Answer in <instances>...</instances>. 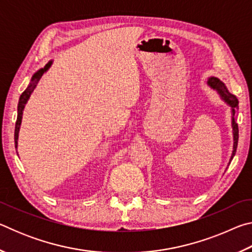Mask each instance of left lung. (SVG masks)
<instances>
[{
	"mask_svg": "<svg viewBox=\"0 0 252 252\" xmlns=\"http://www.w3.org/2000/svg\"><path fill=\"white\" fill-rule=\"evenodd\" d=\"M208 84L209 87H211L212 89H215V90L219 93L221 99H222L225 103L229 104L231 106V111H232V133H233V151H232V156H231V159L230 161L232 160V158L236 155V151H237V147H238V139H239V129H238V123H237V119L234 117V114H236V111L239 109V101L236 97V95L231 94L228 91V89L225 88L224 83L221 82L219 79L217 78H210L208 80Z\"/></svg>",
	"mask_w": 252,
	"mask_h": 252,
	"instance_id": "left-lung-1",
	"label": "left lung"
}]
</instances>
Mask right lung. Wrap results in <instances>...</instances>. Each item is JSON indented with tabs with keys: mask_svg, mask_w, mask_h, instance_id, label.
Returning <instances> with one entry per match:
<instances>
[{
	"mask_svg": "<svg viewBox=\"0 0 252 252\" xmlns=\"http://www.w3.org/2000/svg\"><path fill=\"white\" fill-rule=\"evenodd\" d=\"M52 64V61H50L48 64H46L43 69H40L36 73H34L31 79V83L29 84V87L25 89V91L21 94L20 100H19V104H18V119H16V123H15V130H14V141H15V148H18V139H19V131H20V126L21 122H22V114H23V110L24 106L27 104V102L29 100L30 95L32 94V92L35 89L36 84L39 83L40 79L42 78V75L44 74V72L49 70V67Z\"/></svg>",
	"mask_w": 252,
	"mask_h": 252,
	"instance_id": "add662e5",
	"label": "right lung"
}]
</instances>
